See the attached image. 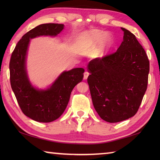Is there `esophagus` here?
<instances>
[{
	"mask_svg": "<svg viewBox=\"0 0 160 160\" xmlns=\"http://www.w3.org/2000/svg\"><path fill=\"white\" fill-rule=\"evenodd\" d=\"M89 73L88 72V71H85V72H84V79L87 80L88 76H89Z\"/></svg>",
	"mask_w": 160,
	"mask_h": 160,
	"instance_id": "1",
	"label": "esophagus"
}]
</instances>
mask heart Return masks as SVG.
Returning <instances> with one entry per match:
<instances>
[{
  "instance_id": "heart-1",
  "label": "heart",
  "mask_w": 160,
  "mask_h": 160,
  "mask_svg": "<svg viewBox=\"0 0 160 160\" xmlns=\"http://www.w3.org/2000/svg\"><path fill=\"white\" fill-rule=\"evenodd\" d=\"M91 45L93 47H98L102 44L103 48L107 50L113 45V41L111 38L107 36L104 32H102L98 30H93L87 35Z\"/></svg>"
}]
</instances>
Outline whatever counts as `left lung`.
<instances>
[{"label": "left lung", "instance_id": "left-lung-1", "mask_svg": "<svg viewBox=\"0 0 160 160\" xmlns=\"http://www.w3.org/2000/svg\"><path fill=\"white\" fill-rule=\"evenodd\" d=\"M116 52L91 60L87 78L95 109L102 120L121 122L136 114L147 89L149 60L128 30Z\"/></svg>", "mask_w": 160, "mask_h": 160}]
</instances>
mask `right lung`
<instances>
[{
	"mask_svg": "<svg viewBox=\"0 0 160 160\" xmlns=\"http://www.w3.org/2000/svg\"><path fill=\"white\" fill-rule=\"evenodd\" d=\"M63 28L64 25L58 23L42 24L36 27L19 40L10 59V83L20 109L26 116L39 122H51L63 113L71 91L84 76L83 68L64 71L45 90L36 89L29 82L25 62L30 39L40 36H56Z\"/></svg>",
	"mask_w": 160,
	"mask_h": 160,
	"instance_id": "right-lung-1",
	"label": "right lung"
}]
</instances>
